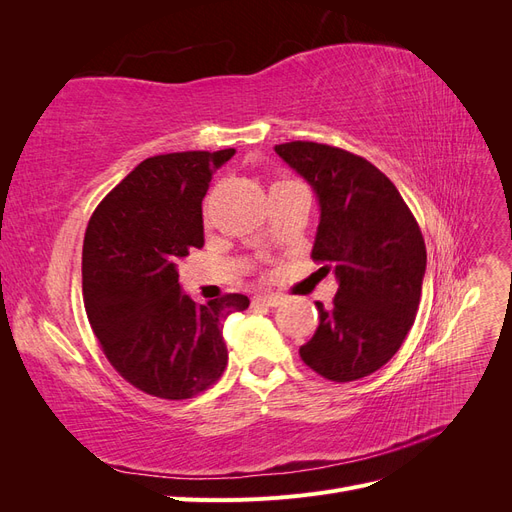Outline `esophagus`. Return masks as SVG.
Segmentation results:
<instances>
[{
	"label": "esophagus",
	"mask_w": 512,
	"mask_h": 512,
	"mask_svg": "<svg viewBox=\"0 0 512 512\" xmlns=\"http://www.w3.org/2000/svg\"><path fill=\"white\" fill-rule=\"evenodd\" d=\"M282 301H284V297L277 292H265V294H256L254 297V303H262L267 307H277V305H282Z\"/></svg>",
	"instance_id": "1"
}]
</instances>
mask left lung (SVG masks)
<instances>
[{
	"mask_svg": "<svg viewBox=\"0 0 512 512\" xmlns=\"http://www.w3.org/2000/svg\"><path fill=\"white\" fill-rule=\"evenodd\" d=\"M275 153L312 185L320 224L312 258L333 271L331 307L299 354L333 382L374 374L393 359L414 324L427 267L425 241L393 181L354 153L292 141Z\"/></svg>",
	"mask_w": 512,
	"mask_h": 512,
	"instance_id": "obj_1",
	"label": "left lung"
}]
</instances>
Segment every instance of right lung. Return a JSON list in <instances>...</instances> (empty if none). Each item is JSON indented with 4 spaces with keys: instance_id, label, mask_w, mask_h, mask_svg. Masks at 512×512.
<instances>
[{
    "instance_id": "obj_1",
    "label": "right lung",
    "mask_w": 512,
    "mask_h": 512,
    "mask_svg": "<svg viewBox=\"0 0 512 512\" xmlns=\"http://www.w3.org/2000/svg\"><path fill=\"white\" fill-rule=\"evenodd\" d=\"M235 149L181 151L138 164L91 215L83 301L91 329L123 380L160 399H190L228 363L222 322L250 305L224 294L196 305L177 265L205 245L203 198Z\"/></svg>"
}]
</instances>
